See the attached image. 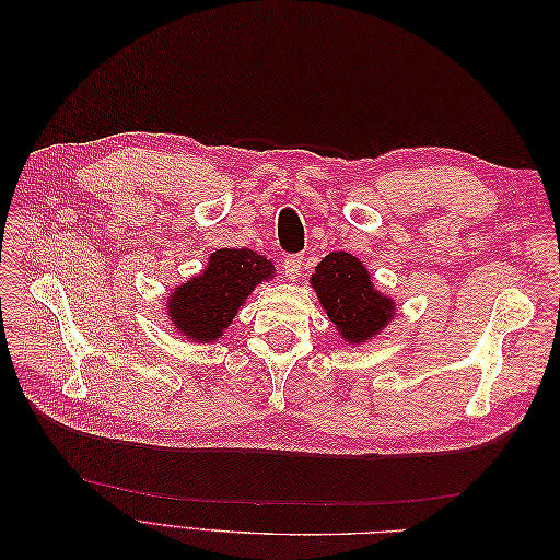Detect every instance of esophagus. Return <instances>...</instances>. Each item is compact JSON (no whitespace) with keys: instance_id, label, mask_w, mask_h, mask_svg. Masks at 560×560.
Returning <instances> with one entry per match:
<instances>
[{"instance_id":"esophagus-1","label":"esophagus","mask_w":560,"mask_h":560,"mask_svg":"<svg viewBox=\"0 0 560 560\" xmlns=\"http://www.w3.org/2000/svg\"><path fill=\"white\" fill-rule=\"evenodd\" d=\"M301 266H303V257H301V254H290V257H287V259L282 261V273H284V278H287V280H296L299 273H301Z\"/></svg>"}]
</instances>
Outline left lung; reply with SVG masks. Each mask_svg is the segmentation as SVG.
Here are the masks:
<instances>
[{
    "mask_svg": "<svg viewBox=\"0 0 560 560\" xmlns=\"http://www.w3.org/2000/svg\"><path fill=\"white\" fill-rule=\"evenodd\" d=\"M311 284L346 343H366L395 317V301L376 290L369 270L348 252H329Z\"/></svg>",
    "mask_w": 560,
    "mask_h": 560,
    "instance_id": "left-lung-1",
    "label": "left lung"
}]
</instances>
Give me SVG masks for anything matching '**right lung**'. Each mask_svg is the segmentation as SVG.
Masks as SVG:
<instances>
[{
    "label": "right lung",
    "mask_w": 560,
    "mask_h": 560,
    "mask_svg": "<svg viewBox=\"0 0 560 560\" xmlns=\"http://www.w3.org/2000/svg\"><path fill=\"white\" fill-rule=\"evenodd\" d=\"M273 264L252 249H217L200 276L167 296L171 325L194 343L219 341L254 287L273 278Z\"/></svg>",
    "instance_id": "right-lung-1"
}]
</instances>
